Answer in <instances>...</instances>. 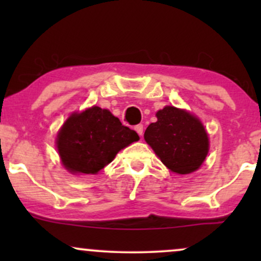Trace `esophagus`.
Instances as JSON below:
<instances>
[{
	"label": "esophagus",
	"mask_w": 261,
	"mask_h": 261,
	"mask_svg": "<svg viewBox=\"0 0 261 261\" xmlns=\"http://www.w3.org/2000/svg\"><path fill=\"white\" fill-rule=\"evenodd\" d=\"M135 131H136L137 134L140 135V137H142V135H143V125H136V126H135Z\"/></svg>",
	"instance_id": "1"
}]
</instances>
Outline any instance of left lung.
<instances>
[{
  "instance_id": "obj_1",
  "label": "left lung",
  "mask_w": 261,
  "mask_h": 261,
  "mask_svg": "<svg viewBox=\"0 0 261 261\" xmlns=\"http://www.w3.org/2000/svg\"><path fill=\"white\" fill-rule=\"evenodd\" d=\"M157 121L146 128L145 141L162 163L176 174H190L208 153V136L195 115L175 107L158 110Z\"/></svg>"
}]
</instances>
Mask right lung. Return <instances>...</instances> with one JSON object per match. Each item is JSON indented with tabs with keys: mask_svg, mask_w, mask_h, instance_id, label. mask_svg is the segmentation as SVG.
I'll return each mask as SVG.
<instances>
[{
	"mask_svg": "<svg viewBox=\"0 0 261 261\" xmlns=\"http://www.w3.org/2000/svg\"><path fill=\"white\" fill-rule=\"evenodd\" d=\"M108 109L92 107L72 113L60 128L56 147L62 166L72 174H97L119 151L139 141Z\"/></svg>",
	"mask_w": 261,
	"mask_h": 261,
	"instance_id": "add662e5",
	"label": "right lung"
}]
</instances>
